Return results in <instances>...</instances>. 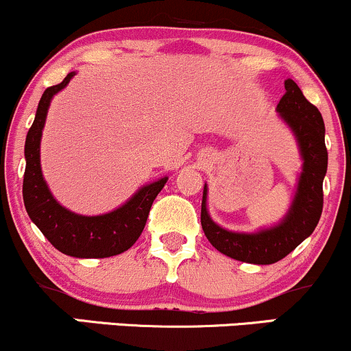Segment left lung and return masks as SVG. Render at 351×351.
I'll list each match as a JSON object with an SVG mask.
<instances>
[{"label": "left lung", "mask_w": 351, "mask_h": 351, "mask_svg": "<svg viewBox=\"0 0 351 351\" xmlns=\"http://www.w3.org/2000/svg\"><path fill=\"white\" fill-rule=\"evenodd\" d=\"M285 94L277 104L282 115L299 140L304 171L299 180L292 208L279 226L256 234H239L219 228L206 211V186L201 203V226L219 252L249 264H274L308 237L317 228L324 209V176L327 173L328 152L325 147V125L318 108L302 94L300 87L287 79Z\"/></svg>", "instance_id": "8db88e82"}]
</instances>
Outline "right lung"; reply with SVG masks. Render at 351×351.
Wrapping results in <instances>:
<instances>
[{
    "label": "right lung",
    "instance_id": "right-lung-1",
    "mask_svg": "<svg viewBox=\"0 0 351 351\" xmlns=\"http://www.w3.org/2000/svg\"><path fill=\"white\" fill-rule=\"evenodd\" d=\"M74 72L58 86L47 87L39 100L36 119L31 125L24 145L26 170L23 181V199L31 221L41 229L47 241L58 251L72 257H110L130 249L142 234L148 213L158 193L162 191L168 178L143 186L122 208L102 216H80L67 211L52 198L43 180L39 165V143L43 127L46 122L47 108L52 95L69 84Z\"/></svg>",
    "mask_w": 351,
    "mask_h": 351
}]
</instances>
